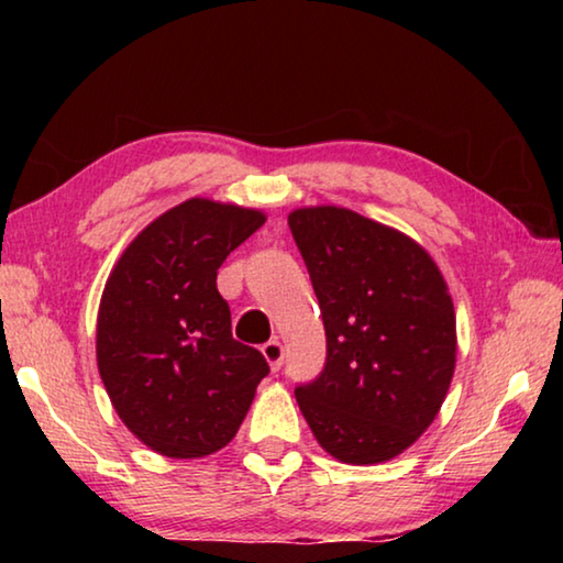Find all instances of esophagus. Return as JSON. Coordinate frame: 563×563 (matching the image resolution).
<instances>
[{"instance_id":"34e87169","label":"esophagus","mask_w":563,"mask_h":563,"mask_svg":"<svg viewBox=\"0 0 563 563\" xmlns=\"http://www.w3.org/2000/svg\"><path fill=\"white\" fill-rule=\"evenodd\" d=\"M263 350V355H265V360L271 362V367L273 369H280L283 367V360H285V350H283V342L280 340H268L265 342V345L261 347Z\"/></svg>"}]
</instances>
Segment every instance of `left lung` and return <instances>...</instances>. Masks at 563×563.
Returning <instances> with one entry per match:
<instances>
[{"mask_svg": "<svg viewBox=\"0 0 563 563\" xmlns=\"http://www.w3.org/2000/svg\"><path fill=\"white\" fill-rule=\"evenodd\" d=\"M288 225L328 340L320 375L295 387L300 412L335 460H393L452 383L456 320L442 273L407 235L347 208H300Z\"/></svg>", "mask_w": 563, "mask_h": 563, "instance_id": "left-lung-1", "label": "left lung"}]
</instances>
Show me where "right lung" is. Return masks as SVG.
I'll list each match as a JSON object with an SVG mask.
<instances>
[{
    "instance_id": "obj_1",
    "label": "right lung",
    "mask_w": 563,
    "mask_h": 563,
    "mask_svg": "<svg viewBox=\"0 0 563 563\" xmlns=\"http://www.w3.org/2000/svg\"><path fill=\"white\" fill-rule=\"evenodd\" d=\"M265 223L251 208L190 198L136 235L101 295L97 360L123 424L190 460L233 440L271 373L231 332L218 268Z\"/></svg>"
}]
</instances>
